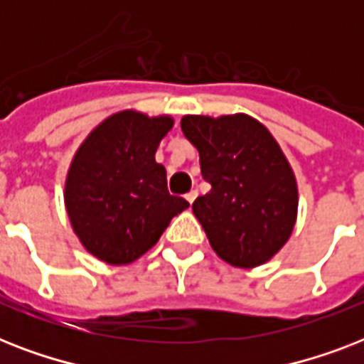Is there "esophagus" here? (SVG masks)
I'll return each instance as SVG.
<instances>
[{"label":"esophagus","instance_id":"esophagus-1","mask_svg":"<svg viewBox=\"0 0 364 364\" xmlns=\"http://www.w3.org/2000/svg\"><path fill=\"white\" fill-rule=\"evenodd\" d=\"M196 196H198V191H191V193L185 194V198L188 200V204H193L194 200H196Z\"/></svg>","mask_w":364,"mask_h":364}]
</instances>
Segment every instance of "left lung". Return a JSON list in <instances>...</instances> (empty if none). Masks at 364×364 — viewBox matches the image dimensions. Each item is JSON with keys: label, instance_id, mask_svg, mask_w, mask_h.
<instances>
[{"label": "left lung", "instance_id": "8db88e82", "mask_svg": "<svg viewBox=\"0 0 364 364\" xmlns=\"http://www.w3.org/2000/svg\"><path fill=\"white\" fill-rule=\"evenodd\" d=\"M181 130L211 185L193 211L213 251L236 268L264 264L291 238L299 211L296 177L282 147L245 113L185 115Z\"/></svg>", "mask_w": 364, "mask_h": 364}]
</instances>
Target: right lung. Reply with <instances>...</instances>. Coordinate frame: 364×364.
<instances>
[{
    "mask_svg": "<svg viewBox=\"0 0 364 364\" xmlns=\"http://www.w3.org/2000/svg\"><path fill=\"white\" fill-rule=\"evenodd\" d=\"M168 115L126 109L100 122L77 149L64 202L82 247L107 264H130L159 242L188 202L168 193L166 168L154 160L171 130Z\"/></svg>",
    "mask_w": 364,
    "mask_h": 364,
    "instance_id": "add662e5",
    "label": "right lung"
}]
</instances>
